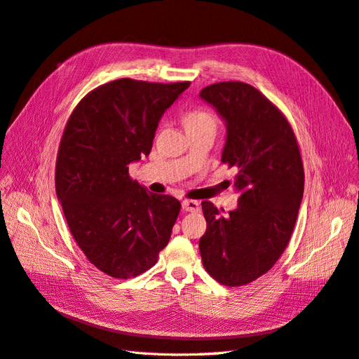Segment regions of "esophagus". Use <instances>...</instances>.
<instances>
[{
  "instance_id": "34e87169",
  "label": "esophagus",
  "mask_w": 359,
  "mask_h": 359,
  "mask_svg": "<svg viewBox=\"0 0 359 359\" xmlns=\"http://www.w3.org/2000/svg\"><path fill=\"white\" fill-rule=\"evenodd\" d=\"M199 202L198 201H191V199H186L182 201V210L189 211V212H198L199 211Z\"/></svg>"
}]
</instances>
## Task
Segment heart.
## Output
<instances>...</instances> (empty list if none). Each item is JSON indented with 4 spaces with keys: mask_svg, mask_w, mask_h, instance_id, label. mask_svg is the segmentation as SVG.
Segmentation results:
<instances>
[{
    "mask_svg": "<svg viewBox=\"0 0 359 359\" xmlns=\"http://www.w3.org/2000/svg\"><path fill=\"white\" fill-rule=\"evenodd\" d=\"M184 124H186L187 132L189 130H196L202 127H215L217 119L215 115L206 109V107H194L184 115Z\"/></svg>",
    "mask_w": 359,
    "mask_h": 359,
    "instance_id": "heart-1",
    "label": "heart"
}]
</instances>
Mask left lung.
<instances>
[{"instance_id": "left-lung-1", "label": "left lung", "mask_w": 359, "mask_h": 359, "mask_svg": "<svg viewBox=\"0 0 359 359\" xmlns=\"http://www.w3.org/2000/svg\"><path fill=\"white\" fill-rule=\"evenodd\" d=\"M201 97L226 121L222 163L238 172V208L224 215L202 202L206 232L199 252L220 285L244 286L266 274L290 241L304 193L302 158L287 118L255 86L219 82Z\"/></svg>"}]
</instances>
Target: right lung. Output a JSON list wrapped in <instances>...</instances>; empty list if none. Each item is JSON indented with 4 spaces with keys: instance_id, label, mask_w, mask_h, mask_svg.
I'll use <instances>...</instances> for the list:
<instances>
[{
    "instance_id": "obj_1",
    "label": "right lung",
    "mask_w": 359,
    "mask_h": 359,
    "mask_svg": "<svg viewBox=\"0 0 359 359\" xmlns=\"http://www.w3.org/2000/svg\"><path fill=\"white\" fill-rule=\"evenodd\" d=\"M189 86V81L107 82L76 104L64 127L57 196L76 244L114 278L145 273L169 243L180 201L147 191L130 177L128 165L149 154L163 112Z\"/></svg>"
}]
</instances>
